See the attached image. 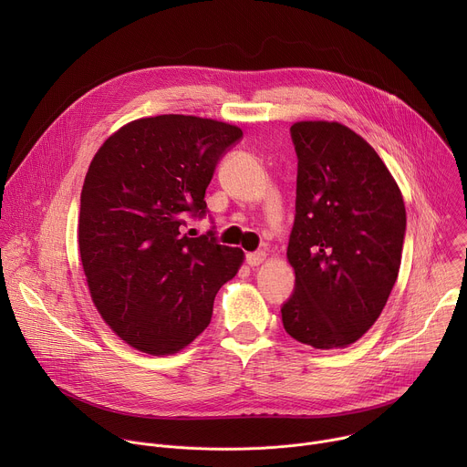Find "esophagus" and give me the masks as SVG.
Listing matches in <instances>:
<instances>
[{
  "mask_svg": "<svg viewBox=\"0 0 467 467\" xmlns=\"http://www.w3.org/2000/svg\"><path fill=\"white\" fill-rule=\"evenodd\" d=\"M249 265H260L265 260V253L264 251H254V253H247L245 256Z\"/></svg>",
  "mask_w": 467,
  "mask_h": 467,
  "instance_id": "34e87169",
  "label": "esophagus"
}]
</instances>
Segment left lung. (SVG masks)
<instances>
[{
    "label": "left lung",
    "mask_w": 467,
    "mask_h": 467,
    "mask_svg": "<svg viewBox=\"0 0 467 467\" xmlns=\"http://www.w3.org/2000/svg\"><path fill=\"white\" fill-rule=\"evenodd\" d=\"M297 155L288 260V335L316 349L357 342L397 281L407 233L403 195L375 150L337 121L290 127Z\"/></svg>",
    "instance_id": "1"
}]
</instances>
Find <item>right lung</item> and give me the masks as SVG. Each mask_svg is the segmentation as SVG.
Listing matches in <instances>:
<instances>
[{"mask_svg":"<svg viewBox=\"0 0 467 467\" xmlns=\"http://www.w3.org/2000/svg\"><path fill=\"white\" fill-rule=\"evenodd\" d=\"M242 129L162 114L127 123L90 162L81 192L79 251L92 301L139 351L170 355L209 327L218 290L244 253L216 231L182 233L205 218V190Z\"/></svg>","mask_w":467,"mask_h":467,"instance_id":"obj_1","label":"right lung"}]
</instances>
